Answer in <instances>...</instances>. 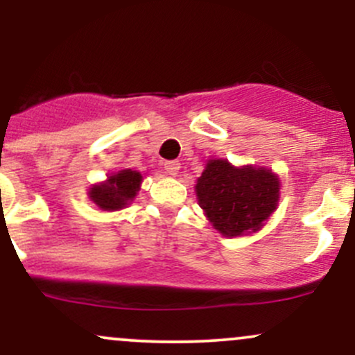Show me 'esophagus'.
I'll list each match as a JSON object with an SVG mask.
<instances>
[{"mask_svg": "<svg viewBox=\"0 0 355 355\" xmlns=\"http://www.w3.org/2000/svg\"><path fill=\"white\" fill-rule=\"evenodd\" d=\"M178 170H180V164L178 162H166L165 164V172L166 175H172V177H177Z\"/></svg>", "mask_w": 355, "mask_h": 355, "instance_id": "34e87169", "label": "esophagus"}]
</instances>
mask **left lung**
<instances>
[{"label":"left lung","instance_id":"8db88e82","mask_svg":"<svg viewBox=\"0 0 355 355\" xmlns=\"http://www.w3.org/2000/svg\"><path fill=\"white\" fill-rule=\"evenodd\" d=\"M195 193L207 220L223 237H243L266 225L280 200V178L266 166L207 160Z\"/></svg>","mask_w":355,"mask_h":355}]
</instances>
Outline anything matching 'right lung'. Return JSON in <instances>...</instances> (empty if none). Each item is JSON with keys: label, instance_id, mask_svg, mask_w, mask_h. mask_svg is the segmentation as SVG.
Returning <instances> with one entry per match:
<instances>
[{"label": "right lung", "instance_id": "obj_1", "mask_svg": "<svg viewBox=\"0 0 355 355\" xmlns=\"http://www.w3.org/2000/svg\"><path fill=\"white\" fill-rule=\"evenodd\" d=\"M144 175L137 170L125 168L108 175L107 180L93 183L88 189V198L103 211L123 210L140 191Z\"/></svg>", "mask_w": 355, "mask_h": 355}]
</instances>
